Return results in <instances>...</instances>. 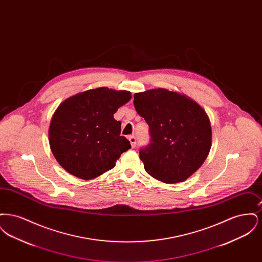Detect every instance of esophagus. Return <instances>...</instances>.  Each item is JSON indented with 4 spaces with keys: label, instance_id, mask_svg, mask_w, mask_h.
I'll return each mask as SVG.
<instances>
[{
    "label": "esophagus",
    "instance_id": "obj_1",
    "mask_svg": "<svg viewBox=\"0 0 262 262\" xmlns=\"http://www.w3.org/2000/svg\"><path fill=\"white\" fill-rule=\"evenodd\" d=\"M128 140H129V142H130L132 147L135 148V147H136V144H137V138H136V137H135V136H130V137H128Z\"/></svg>",
    "mask_w": 262,
    "mask_h": 262
}]
</instances>
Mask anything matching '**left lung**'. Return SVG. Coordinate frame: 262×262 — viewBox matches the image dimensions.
I'll return each mask as SVG.
<instances>
[{
	"label": "left lung",
	"instance_id": "left-lung-1",
	"mask_svg": "<svg viewBox=\"0 0 262 262\" xmlns=\"http://www.w3.org/2000/svg\"><path fill=\"white\" fill-rule=\"evenodd\" d=\"M134 98L137 112L149 125L150 144L139 151L145 171L165 184L185 182L211 148L208 115L196 101L166 88L137 92Z\"/></svg>",
	"mask_w": 262,
	"mask_h": 262
}]
</instances>
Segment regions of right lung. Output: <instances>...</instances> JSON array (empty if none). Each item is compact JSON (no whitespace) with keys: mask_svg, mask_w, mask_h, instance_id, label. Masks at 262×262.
Segmentation results:
<instances>
[{"mask_svg":"<svg viewBox=\"0 0 262 262\" xmlns=\"http://www.w3.org/2000/svg\"><path fill=\"white\" fill-rule=\"evenodd\" d=\"M132 99L127 90L97 88L63 100L51 119L49 144L70 174L93 180L116 166L130 143L114 114Z\"/></svg>","mask_w":262,"mask_h":262,"instance_id":"add662e5","label":"right lung"}]
</instances>
